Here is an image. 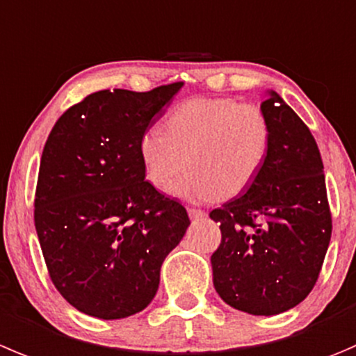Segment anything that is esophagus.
Here are the masks:
<instances>
[{
    "label": "esophagus",
    "mask_w": 356,
    "mask_h": 356,
    "mask_svg": "<svg viewBox=\"0 0 356 356\" xmlns=\"http://www.w3.org/2000/svg\"><path fill=\"white\" fill-rule=\"evenodd\" d=\"M188 213L191 219H202V217H205V210H200V209H195V207H189L188 209Z\"/></svg>",
    "instance_id": "obj_1"
}]
</instances>
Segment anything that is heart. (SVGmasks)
I'll list each match as a JSON object with an SVG mask.
<instances>
[{
    "instance_id": "b5f03b06",
    "label": "heart",
    "mask_w": 356,
    "mask_h": 356,
    "mask_svg": "<svg viewBox=\"0 0 356 356\" xmlns=\"http://www.w3.org/2000/svg\"><path fill=\"white\" fill-rule=\"evenodd\" d=\"M271 144L270 122L261 108L229 97H195L175 106L165 132L149 129L139 143L147 179L189 202L233 198L252 184Z\"/></svg>"
}]
</instances>
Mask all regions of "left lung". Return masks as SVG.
<instances>
[{
    "instance_id": "1",
    "label": "left lung",
    "mask_w": 356,
    "mask_h": 356,
    "mask_svg": "<svg viewBox=\"0 0 356 356\" xmlns=\"http://www.w3.org/2000/svg\"><path fill=\"white\" fill-rule=\"evenodd\" d=\"M266 95L270 151L243 195L210 212L222 234L210 262L226 305L271 316L298 306L315 287L332 219L315 137L277 92Z\"/></svg>"
}]
</instances>
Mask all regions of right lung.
<instances>
[{"label": "right lung", "instance_id": "right-lung-1", "mask_svg": "<svg viewBox=\"0 0 356 356\" xmlns=\"http://www.w3.org/2000/svg\"><path fill=\"white\" fill-rule=\"evenodd\" d=\"M182 85L95 92L48 136L34 224L55 289L85 315L118 320L143 312L188 229L186 209L146 181L139 154L143 134Z\"/></svg>", "mask_w": 356, "mask_h": 356}]
</instances>
